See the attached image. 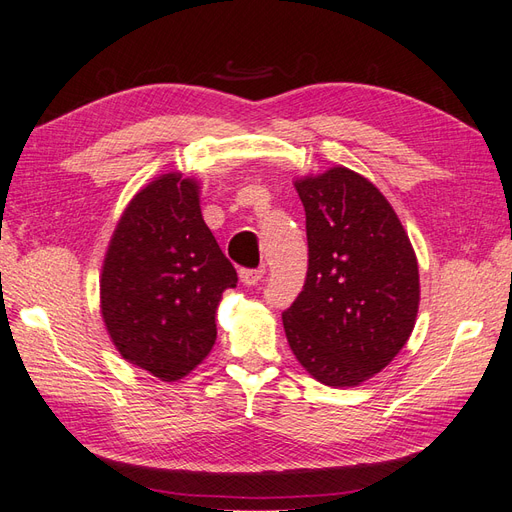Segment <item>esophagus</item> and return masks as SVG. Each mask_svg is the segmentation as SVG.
Instances as JSON below:
<instances>
[{
    "label": "esophagus",
    "mask_w": 512,
    "mask_h": 512,
    "mask_svg": "<svg viewBox=\"0 0 512 512\" xmlns=\"http://www.w3.org/2000/svg\"><path fill=\"white\" fill-rule=\"evenodd\" d=\"M262 273H265L262 269H241L239 271V280H241L243 286H256L260 282Z\"/></svg>",
    "instance_id": "esophagus-1"
}]
</instances>
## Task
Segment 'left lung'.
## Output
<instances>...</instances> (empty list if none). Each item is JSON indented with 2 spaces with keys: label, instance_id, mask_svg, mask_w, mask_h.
<instances>
[{
  "label": "left lung",
  "instance_id": "left-lung-1",
  "mask_svg": "<svg viewBox=\"0 0 512 512\" xmlns=\"http://www.w3.org/2000/svg\"><path fill=\"white\" fill-rule=\"evenodd\" d=\"M305 207V286L282 314L292 354L318 382L359 386L414 329L418 262L391 203L346 166L294 181Z\"/></svg>",
  "mask_w": 512,
  "mask_h": 512
}]
</instances>
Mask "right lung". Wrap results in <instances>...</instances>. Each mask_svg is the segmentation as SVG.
<instances>
[{
	"label": "right lung",
	"instance_id": "1",
	"mask_svg": "<svg viewBox=\"0 0 512 512\" xmlns=\"http://www.w3.org/2000/svg\"><path fill=\"white\" fill-rule=\"evenodd\" d=\"M237 271L200 213V183L166 173L138 190L115 226L100 312L119 354L164 382L205 361L215 312Z\"/></svg>",
	"mask_w": 512,
	"mask_h": 512
}]
</instances>
